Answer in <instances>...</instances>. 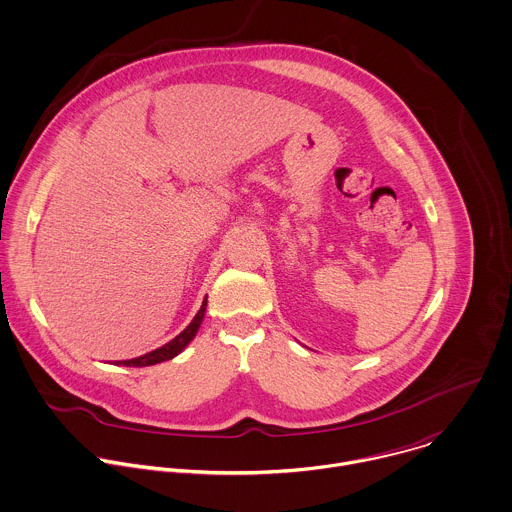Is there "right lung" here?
Returning <instances> with one entry per match:
<instances>
[{
	"label": "right lung",
	"instance_id": "1",
	"mask_svg": "<svg viewBox=\"0 0 512 512\" xmlns=\"http://www.w3.org/2000/svg\"><path fill=\"white\" fill-rule=\"evenodd\" d=\"M205 307H207V297L203 299V305L201 309L197 311V315L193 317V321L175 337L171 339L167 345L151 351V353H145L141 357H135V359H129V361H115V365H125V367H149V365H157V363H163V361H169L173 357H177L191 341L193 337L197 335V329L205 317Z\"/></svg>",
	"mask_w": 512,
	"mask_h": 512
}]
</instances>
